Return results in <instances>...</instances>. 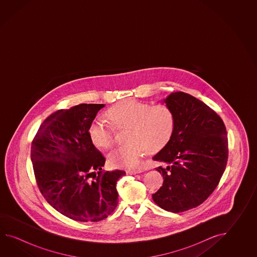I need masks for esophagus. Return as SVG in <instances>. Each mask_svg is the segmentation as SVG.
<instances>
[{
  "label": "esophagus",
  "mask_w": 257,
  "mask_h": 257,
  "mask_svg": "<svg viewBox=\"0 0 257 257\" xmlns=\"http://www.w3.org/2000/svg\"><path fill=\"white\" fill-rule=\"evenodd\" d=\"M126 175H137L142 173V170H126Z\"/></svg>",
  "instance_id": "esophagus-1"
}]
</instances>
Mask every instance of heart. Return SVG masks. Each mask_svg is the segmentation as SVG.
I'll use <instances>...</instances> for the list:
<instances>
[{"label": "heart", "instance_id": "b5f03b06", "mask_svg": "<svg viewBox=\"0 0 257 257\" xmlns=\"http://www.w3.org/2000/svg\"><path fill=\"white\" fill-rule=\"evenodd\" d=\"M106 116L116 127H127V143L108 154V164L113 167L140 168L146 152L161 151L175 130V115L165 104L152 105L135 99H125L111 106ZM88 134L95 147L108 149L113 144V131L102 117H95L90 123Z\"/></svg>", "mask_w": 257, "mask_h": 257}]
</instances>
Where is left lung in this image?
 I'll use <instances>...</instances> for the list:
<instances>
[{"mask_svg":"<svg viewBox=\"0 0 257 257\" xmlns=\"http://www.w3.org/2000/svg\"><path fill=\"white\" fill-rule=\"evenodd\" d=\"M163 104L175 115V130L153 157L167 165L155 168L164 183L153 199L164 210L179 213L202 204L218 186L228 160V138L219 115L190 94L172 93Z\"/></svg>","mask_w":257,"mask_h":257,"instance_id":"left-lung-1","label":"left lung"}]
</instances>
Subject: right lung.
<instances>
[{"label": "right lung", "mask_w": 257, "mask_h": 257, "mask_svg": "<svg viewBox=\"0 0 257 257\" xmlns=\"http://www.w3.org/2000/svg\"><path fill=\"white\" fill-rule=\"evenodd\" d=\"M104 104H81L46 118L31 146L39 190L57 211L77 221H100L117 206L116 182L124 171L102 172L105 159L88 127Z\"/></svg>", "instance_id": "right-lung-1"}]
</instances>
